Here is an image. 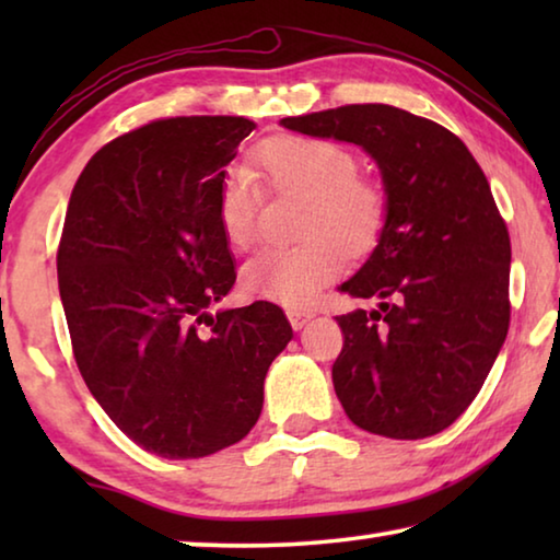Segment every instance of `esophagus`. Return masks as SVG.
Returning a JSON list of instances; mask_svg holds the SVG:
<instances>
[{"label": "esophagus", "mask_w": 560, "mask_h": 560, "mask_svg": "<svg viewBox=\"0 0 560 560\" xmlns=\"http://www.w3.org/2000/svg\"><path fill=\"white\" fill-rule=\"evenodd\" d=\"M287 316H289V320H291L293 330L306 328L308 320L314 318V314H311V311H303V308H289V311H287Z\"/></svg>", "instance_id": "1"}]
</instances>
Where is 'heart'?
<instances>
[{
	"instance_id": "obj_1",
	"label": "heart",
	"mask_w": 560,
	"mask_h": 560,
	"mask_svg": "<svg viewBox=\"0 0 560 560\" xmlns=\"http://www.w3.org/2000/svg\"><path fill=\"white\" fill-rule=\"evenodd\" d=\"M257 175L273 189L308 195L296 246H267L244 261L242 289L252 299L303 306L343 267V249L363 252L381 232L385 195L371 179L358 177V160L348 148L324 138L279 136L254 150ZM261 189L246 170H234L217 197V220L224 240L244 249L257 232Z\"/></svg>"
}]
</instances>
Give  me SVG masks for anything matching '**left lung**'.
Wrapping results in <instances>:
<instances>
[{"instance_id": "8db88e82", "label": "left lung", "mask_w": 560, "mask_h": 560, "mask_svg": "<svg viewBox=\"0 0 560 560\" xmlns=\"http://www.w3.org/2000/svg\"><path fill=\"white\" fill-rule=\"evenodd\" d=\"M353 143L377 165L385 220L371 257L338 287L377 299L336 316L334 387L350 422L393 440L447 430L485 385L509 330V232L485 173L447 128L385 103L283 118Z\"/></svg>"}]
</instances>
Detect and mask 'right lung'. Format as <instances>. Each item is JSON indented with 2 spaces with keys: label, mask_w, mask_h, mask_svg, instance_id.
Instances as JSON below:
<instances>
[{
  "label": "right lung",
  "mask_w": 560,
  "mask_h": 560,
  "mask_svg": "<svg viewBox=\"0 0 560 560\" xmlns=\"http://www.w3.org/2000/svg\"><path fill=\"white\" fill-rule=\"evenodd\" d=\"M246 118H167L89 160L59 244L75 365L122 434L165 459L244 440L264 377L293 338L279 306L220 308L236 271L217 197Z\"/></svg>",
  "instance_id": "obj_1"
}]
</instances>
